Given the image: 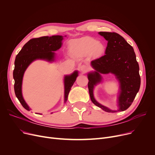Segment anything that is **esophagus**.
<instances>
[{
	"instance_id": "esophagus-1",
	"label": "esophagus",
	"mask_w": 155,
	"mask_h": 155,
	"mask_svg": "<svg viewBox=\"0 0 155 155\" xmlns=\"http://www.w3.org/2000/svg\"><path fill=\"white\" fill-rule=\"evenodd\" d=\"M88 67L85 64H82V66L80 67V70L82 73H85L88 71Z\"/></svg>"
}]
</instances>
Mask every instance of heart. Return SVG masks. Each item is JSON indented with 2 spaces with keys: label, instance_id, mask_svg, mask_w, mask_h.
Listing matches in <instances>:
<instances>
[{
  "label": "heart",
  "instance_id": "obj_1",
  "mask_svg": "<svg viewBox=\"0 0 155 155\" xmlns=\"http://www.w3.org/2000/svg\"><path fill=\"white\" fill-rule=\"evenodd\" d=\"M69 48L73 53H87L92 51L95 54L99 55L105 51V46L102 43L88 37L71 41Z\"/></svg>",
  "mask_w": 155,
  "mask_h": 155
}]
</instances>
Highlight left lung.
I'll use <instances>...</instances> for the list:
<instances>
[{"mask_svg":"<svg viewBox=\"0 0 155 155\" xmlns=\"http://www.w3.org/2000/svg\"><path fill=\"white\" fill-rule=\"evenodd\" d=\"M99 35L107 41L105 55L91 61L94 71L87 73L88 88L92 102L107 112L124 111L133 103L140 90L141 78L140 67L133 48L123 37L116 32H99ZM114 75L119 83L117 110L101 104L94 97L95 86L103 82L102 74Z\"/></svg>","mask_w":155,"mask_h":155,"instance_id":"left-lung-1","label":"left lung"}]
</instances>
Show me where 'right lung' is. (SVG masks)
<instances>
[{
  "instance_id": "obj_1",
  "label": "right lung",
  "mask_w": 155,
  "mask_h": 155,
  "mask_svg": "<svg viewBox=\"0 0 155 155\" xmlns=\"http://www.w3.org/2000/svg\"><path fill=\"white\" fill-rule=\"evenodd\" d=\"M66 36L56 35L31 39L24 45L21 50L16 56L13 71L14 92L23 107L27 110L29 111L31 109L22 95V86L24 73L29 65L36 60H44L50 63L55 61L56 54L54 51H58L61 47L64 37ZM78 76V70L74 71L70 75H64V103L67 102L70 89ZM36 114H42L40 113ZM51 114H53V112Z\"/></svg>"
}]
</instances>
